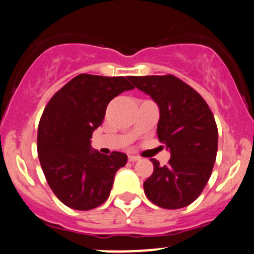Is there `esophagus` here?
Wrapping results in <instances>:
<instances>
[{
    "instance_id": "esophagus-1",
    "label": "esophagus",
    "mask_w": 254,
    "mask_h": 254,
    "mask_svg": "<svg viewBox=\"0 0 254 254\" xmlns=\"http://www.w3.org/2000/svg\"><path fill=\"white\" fill-rule=\"evenodd\" d=\"M138 159H139L138 156H133V154L128 156V161L129 162H136V161H138Z\"/></svg>"
}]
</instances>
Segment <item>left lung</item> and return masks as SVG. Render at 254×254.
<instances>
[{
  "mask_svg": "<svg viewBox=\"0 0 254 254\" xmlns=\"http://www.w3.org/2000/svg\"><path fill=\"white\" fill-rule=\"evenodd\" d=\"M159 108L157 134L170 151L167 166L152 158L153 173L144 193L161 208H183L197 199L211 177L218 146V129L206 101L172 74L129 77Z\"/></svg>",
  "mask_w": 254,
  "mask_h": 254,
  "instance_id": "8db88e82",
  "label": "left lung"
}]
</instances>
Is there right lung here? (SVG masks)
Instances as JSON below:
<instances>
[{
    "label": "right lung",
    "instance_id": "add662e5",
    "mask_svg": "<svg viewBox=\"0 0 254 254\" xmlns=\"http://www.w3.org/2000/svg\"><path fill=\"white\" fill-rule=\"evenodd\" d=\"M129 77L78 74L55 93L38 126L37 151L51 190L69 208L88 211L108 198L127 156L100 153L91 146L111 100L133 89Z\"/></svg>",
    "mask_w": 254,
    "mask_h": 254
}]
</instances>
